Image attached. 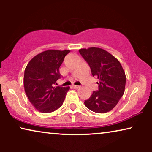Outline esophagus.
<instances>
[{
	"label": "esophagus",
	"instance_id": "1",
	"mask_svg": "<svg viewBox=\"0 0 152 152\" xmlns=\"http://www.w3.org/2000/svg\"><path fill=\"white\" fill-rule=\"evenodd\" d=\"M72 88H75V89H77V88H80V86H76V85H72Z\"/></svg>",
	"mask_w": 152,
	"mask_h": 152
}]
</instances>
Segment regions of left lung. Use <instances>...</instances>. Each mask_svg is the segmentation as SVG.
Instances as JSON below:
<instances>
[{
  "mask_svg": "<svg viewBox=\"0 0 152 152\" xmlns=\"http://www.w3.org/2000/svg\"><path fill=\"white\" fill-rule=\"evenodd\" d=\"M79 52L90 66L92 75L99 80L98 90L84 101L85 106L97 113L111 111L125 89L126 75L121 64L111 54L99 48H82Z\"/></svg>",
  "mask_w": 152,
  "mask_h": 152,
  "instance_id": "left-lung-1",
  "label": "left lung"
}]
</instances>
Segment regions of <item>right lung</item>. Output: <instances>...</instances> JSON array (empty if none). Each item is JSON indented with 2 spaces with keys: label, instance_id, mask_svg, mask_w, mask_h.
I'll return each instance as SVG.
<instances>
[{
  "label": "right lung",
  "instance_id": "1",
  "mask_svg": "<svg viewBox=\"0 0 152 152\" xmlns=\"http://www.w3.org/2000/svg\"><path fill=\"white\" fill-rule=\"evenodd\" d=\"M70 52L48 50L33 57L25 69V92L34 107L41 113H51L61 107L70 89L54 86L61 77L60 66Z\"/></svg>",
  "mask_w": 152,
  "mask_h": 152
}]
</instances>
